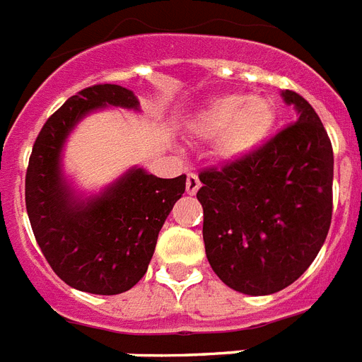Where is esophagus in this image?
<instances>
[{
	"instance_id": "1",
	"label": "esophagus",
	"mask_w": 362,
	"mask_h": 362,
	"mask_svg": "<svg viewBox=\"0 0 362 362\" xmlns=\"http://www.w3.org/2000/svg\"><path fill=\"white\" fill-rule=\"evenodd\" d=\"M199 187H201V180H199V176L193 175V173H189V175H187V182H186L187 195H195L197 191H199Z\"/></svg>"
}]
</instances>
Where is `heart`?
Returning a JSON list of instances; mask_svg holds the SVG:
<instances>
[{
    "mask_svg": "<svg viewBox=\"0 0 362 362\" xmlns=\"http://www.w3.org/2000/svg\"><path fill=\"white\" fill-rule=\"evenodd\" d=\"M275 124L277 107L272 98L228 93L202 105L189 120V130L195 137L214 139V158L230 165L257 154L269 141Z\"/></svg>",
    "mask_w": 362,
    "mask_h": 362,
    "instance_id": "obj_1",
    "label": "heart"
}]
</instances>
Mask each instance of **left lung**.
I'll use <instances>...</instances> for the list:
<instances>
[{"label":"left lung","instance_id":"8db88e82","mask_svg":"<svg viewBox=\"0 0 362 362\" xmlns=\"http://www.w3.org/2000/svg\"><path fill=\"white\" fill-rule=\"evenodd\" d=\"M296 122L249 160L199 175L208 262L223 283L269 296L298 281L327 238L333 146L303 96L281 93Z\"/></svg>","mask_w":362,"mask_h":362}]
</instances>
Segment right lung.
<instances>
[{
    "label": "right lung",
    "mask_w": 362,
    "mask_h": 362,
    "mask_svg": "<svg viewBox=\"0 0 362 362\" xmlns=\"http://www.w3.org/2000/svg\"><path fill=\"white\" fill-rule=\"evenodd\" d=\"M105 107L139 111L134 90L93 85L70 96L38 134L25 175V206L37 243L57 277L81 292L115 296L145 275L158 234L186 191V175L158 178L130 167L98 193L78 191L63 169L76 126Z\"/></svg>",
    "instance_id": "obj_1"
}]
</instances>
